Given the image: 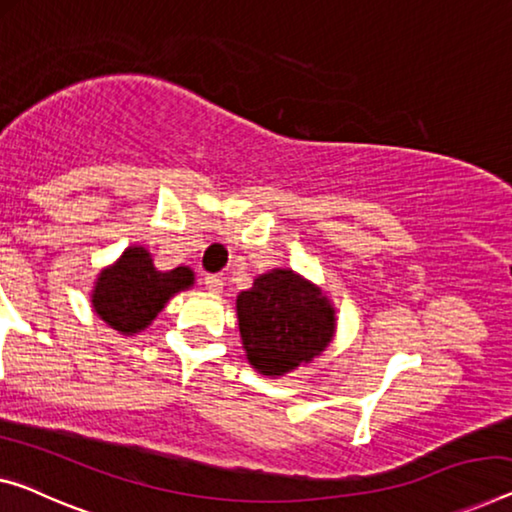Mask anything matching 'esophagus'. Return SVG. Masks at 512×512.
Wrapping results in <instances>:
<instances>
[{"label": "esophagus", "instance_id": "esophagus-1", "mask_svg": "<svg viewBox=\"0 0 512 512\" xmlns=\"http://www.w3.org/2000/svg\"><path fill=\"white\" fill-rule=\"evenodd\" d=\"M204 289L211 294H220L223 292V278L220 276H204Z\"/></svg>", "mask_w": 512, "mask_h": 512}]
</instances>
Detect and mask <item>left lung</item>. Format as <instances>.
I'll return each instance as SVG.
<instances>
[{"instance_id":"1","label":"left lung","mask_w":512,"mask_h":512,"mask_svg":"<svg viewBox=\"0 0 512 512\" xmlns=\"http://www.w3.org/2000/svg\"><path fill=\"white\" fill-rule=\"evenodd\" d=\"M248 363L266 377H282L329 347L335 308L322 289L292 269H273L236 296Z\"/></svg>"}]
</instances>
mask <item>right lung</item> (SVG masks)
I'll list each match as a JSON object with an SVG mask.
<instances>
[{"instance_id":"add662e5","label":"right lung","mask_w":512,"mask_h":512,"mask_svg":"<svg viewBox=\"0 0 512 512\" xmlns=\"http://www.w3.org/2000/svg\"><path fill=\"white\" fill-rule=\"evenodd\" d=\"M193 280L188 266L158 271L149 250L131 246L117 262L98 273L91 305L110 329L133 335L147 329L174 294L193 287Z\"/></svg>"}]
</instances>
